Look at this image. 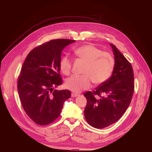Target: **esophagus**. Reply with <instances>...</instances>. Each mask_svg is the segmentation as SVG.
<instances>
[{
    "mask_svg": "<svg viewBox=\"0 0 152 152\" xmlns=\"http://www.w3.org/2000/svg\"><path fill=\"white\" fill-rule=\"evenodd\" d=\"M72 98H75V97H77V96H79V94H76V93H72Z\"/></svg>",
    "mask_w": 152,
    "mask_h": 152,
    "instance_id": "1",
    "label": "esophagus"
}]
</instances>
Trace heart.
<instances>
[{
    "instance_id": "obj_1",
    "label": "heart",
    "mask_w": 152,
    "mask_h": 152,
    "mask_svg": "<svg viewBox=\"0 0 152 152\" xmlns=\"http://www.w3.org/2000/svg\"><path fill=\"white\" fill-rule=\"evenodd\" d=\"M75 56L86 63L83 75H73L65 82V86L69 90L76 93L88 89L91 82L95 84H102L111 77L115 61L110 54L103 52L102 49L93 45H84L75 49ZM59 68L64 75L70 74L72 60L67 56L61 58Z\"/></svg>"
}]
</instances>
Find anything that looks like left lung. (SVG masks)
<instances>
[{
    "mask_svg": "<svg viewBox=\"0 0 152 152\" xmlns=\"http://www.w3.org/2000/svg\"><path fill=\"white\" fill-rule=\"evenodd\" d=\"M110 45L115 59L112 76L93 92L87 91L84 94L87 99L84 110L86 121L97 129L118 121L129 106L134 93V73L131 63L115 45Z\"/></svg>",
    "mask_w": 152,
    "mask_h": 152,
    "instance_id": "8db88e82",
    "label": "left lung"
}]
</instances>
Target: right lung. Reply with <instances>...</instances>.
<instances>
[{
  "mask_svg": "<svg viewBox=\"0 0 152 152\" xmlns=\"http://www.w3.org/2000/svg\"><path fill=\"white\" fill-rule=\"evenodd\" d=\"M75 42L52 40L27 55L18 77V91L23 108L37 124L48 125L56 120L64 103L71 97L69 90H54V87L62 84L59 74L62 50Z\"/></svg>",
  "mask_w": 152,
  "mask_h": 152,
  "instance_id": "right-lung-1",
  "label": "right lung"
}]
</instances>
